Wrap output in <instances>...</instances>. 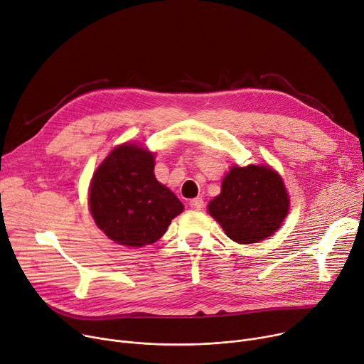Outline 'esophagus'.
<instances>
[{"mask_svg":"<svg viewBox=\"0 0 364 364\" xmlns=\"http://www.w3.org/2000/svg\"><path fill=\"white\" fill-rule=\"evenodd\" d=\"M188 205H190V208L194 209V210H202L203 206H205V202H203L202 197H196V199H191V200L188 202Z\"/></svg>","mask_w":364,"mask_h":364,"instance_id":"obj_1","label":"esophagus"}]
</instances>
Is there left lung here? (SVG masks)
<instances>
[{"label": "left lung", "instance_id": "obj_1", "mask_svg": "<svg viewBox=\"0 0 364 364\" xmlns=\"http://www.w3.org/2000/svg\"><path fill=\"white\" fill-rule=\"evenodd\" d=\"M282 177L269 165H234L222 180L220 194L208 212L238 244H255L273 235L289 212Z\"/></svg>", "mask_w": 364, "mask_h": 364}]
</instances>
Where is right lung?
<instances>
[{
  "label": "right lung",
  "mask_w": 364,
  "mask_h": 364,
  "mask_svg": "<svg viewBox=\"0 0 364 364\" xmlns=\"http://www.w3.org/2000/svg\"><path fill=\"white\" fill-rule=\"evenodd\" d=\"M154 154L135 144L114 148L95 170L88 205L95 225L114 242H156L184 206L154 174Z\"/></svg>",
  "instance_id": "right-lung-1"
}]
</instances>
